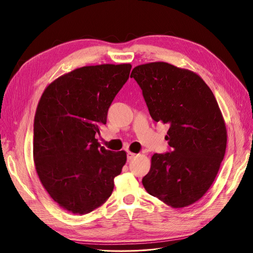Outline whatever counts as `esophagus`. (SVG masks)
I'll list each match as a JSON object with an SVG mask.
<instances>
[{"instance_id": "esophagus-1", "label": "esophagus", "mask_w": 253, "mask_h": 253, "mask_svg": "<svg viewBox=\"0 0 253 253\" xmlns=\"http://www.w3.org/2000/svg\"><path fill=\"white\" fill-rule=\"evenodd\" d=\"M135 155L136 154H134V153H131V152H128L127 153V160L128 161H130V160H132L134 157H135Z\"/></svg>"}]
</instances>
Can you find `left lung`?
Wrapping results in <instances>:
<instances>
[{
	"instance_id": "left-lung-1",
	"label": "left lung",
	"mask_w": 253,
	"mask_h": 253,
	"mask_svg": "<svg viewBox=\"0 0 253 253\" xmlns=\"http://www.w3.org/2000/svg\"><path fill=\"white\" fill-rule=\"evenodd\" d=\"M130 78L152 119L169 127V150L152 156L142 185L170 207H187L210 188L225 154L226 128L215 96L199 75L164 62L139 65Z\"/></svg>"
}]
</instances>
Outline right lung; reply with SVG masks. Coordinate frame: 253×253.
<instances>
[{"label":"right lung","instance_id":"add662e5","mask_svg":"<svg viewBox=\"0 0 253 253\" xmlns=\"http://www.w3.org/2000/svg\"><path fill=\"white\" fill-rule=\"evenodd\" d=\"M130 64L85 66L43 92L34 120L33 153L39 179L51 199L73 214H87L114 190L126 152L101 147L95 134L129 79Z\"/></svg>","mask_w":253,"mask_h":253}]
</instances>
